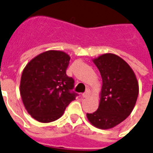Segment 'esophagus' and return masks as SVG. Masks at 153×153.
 <instances>
[{
  "mask_svg": "<svg viewBox=\"0 0 153 153\" xmlns=\"http://www.w3.org/2000/svg\"><path fill=\"white\" fill-rule=\"evenodd\" d=\"M89 96V90H87V91L85 92V93H84V94H82V97H83V98H86V97H88Z\"/></svg>",
  "mask_w": 153,
  "mask_h": 153,
  "instance_id": "34e87169",
  "label": "esophagus"
}]
</instances>
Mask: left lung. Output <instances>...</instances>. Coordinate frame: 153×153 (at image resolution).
<instances>
[{"mask_svg": "<svg viewBox=\"0 0 153 153\" xmlns=\"http://www.w3.org/2000/svg\"><path fill=\"white\" fill-rule=\"evenodd\" d=\"M100 71L102 86L98 109L86 114L97 128L108 130L124 121L132 112L139 93L138 82L133 69L123 59L105 53L93 59Z\"/></svg>", "mask_w": 153, "mask_h": 153, "instance_id": "obj_1", "label": "left lung"}]
</instances>
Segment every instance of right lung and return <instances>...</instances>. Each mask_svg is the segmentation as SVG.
Wrapping results in <instances>:
<instances>
[{
  "instance_id": "obj_1",
  "label": "right lung",
  "mask_w": 153,
  "mask_h": 153,
  "mask_svg": "<svg viewBox=\"0 0 153 153\" xmlns=\"http://www.w3.org/2000/svg\"><path fill=\"white\" fill-rule=\"evenodd\" d=\"M71 57L63 51L48 50L26 65L20 80V96L29 115L40 123H50L63 115L75 100L71 93L74 79L66 74Z\"/></svg>"
}]
</instances>
